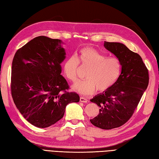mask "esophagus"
<instances>
[{
  "instance_id": "obj_1",
  "label": "esophagus",
  "mask_w": 159,
  "mask_h": 159,
  "mask_svg": "<svg viewBox=\"0 0 159 159\" xmlns=\"http://www.w3.org/2000/svg\"><path fill=\"white\" fill-rule=\"evenodd\" d=\"M80 102H84V103H86V102H88V100H87V98H85V97H80Z\"/></svg>"
}]
</instances>
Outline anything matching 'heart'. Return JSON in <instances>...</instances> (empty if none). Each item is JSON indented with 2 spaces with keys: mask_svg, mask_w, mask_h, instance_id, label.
<instances>
[{
  "mask_svg": "<svg viewBox=\"0 0 159 159\" xmlns=\"http://www.w3.org/2000/svg\"><path fill=\"white\" fill-rule=\"evenodd\" d=\"M88 67L86 73V80L79 81L73 86L74 90L84 95H89L98 91L109 90L117 82L121 73L122 65L118 58L107 57L92 47H85L67 57L62 65L65 77L75 82L80 66Z\"/></svg>",
  "mask_w": 159,
  "mask_h": 159,
  "instance_id": "obj_1",
  "label": "heart"
}]
</instances>
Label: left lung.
<instances>
[{"mask_svg": "<svg viewBox=\"0 0 159 159\" xmlns=\"http://www.w3.org/2000/svg\"><path fill=\"white\" fill-rule=\"evenodd\" d=\"M104 46L121 61L122 70L113 86L90 100L100 109L98 115L90 121L99 128L111 129L125 124L131 117L148 87L149 75L141 57L125 45L104 42Z\"/></svg>", "mask_w": 159, "mask_h": 159, "instance_id": "left-lung-1", "label": "left lung"}]
</instances>
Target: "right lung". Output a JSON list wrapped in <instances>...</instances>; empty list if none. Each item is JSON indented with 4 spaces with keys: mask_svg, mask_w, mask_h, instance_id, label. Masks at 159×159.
Here are the masks:
<instances>
[{
    "mask_svg": "<svg viewBox=\"0 0 159 159\" xmlns=\"http://www.w3.org/2000/svg\"><path fill=\"white\" fill-rule=\"evenodd\" d=\"M62 41L38 36L17 50L11 69V94L17 109L33 125L45 128L63 118L69 103L80 96L69 92L61 75L65 58Z\"/></svg>",
    "mask_w": 159,
    "mask_h": 159,
    "instance_id": "1",
    "label": "right lung"
}]
</instances>
